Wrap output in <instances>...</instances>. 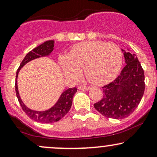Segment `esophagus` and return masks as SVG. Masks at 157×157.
<instances>
[{"label": "esophagus", "mask_w": 157, "mask_h": 157, "mask_svg": "<svg viewBox=\"0 0 157 157\" xmlns=\"http://www.w3.org/2000/svg\"><path fill=\"white\" fill-rule=\"evenodd\" d=\"M77 88H78L79 90H85V91H86V90H89L91 87H90V86H86L80 85V86H79Z\"/></svg>", "instance_id": "34e87169"}]
</instances>
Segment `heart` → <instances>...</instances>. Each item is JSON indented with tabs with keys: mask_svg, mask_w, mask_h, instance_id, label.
<instances>
[{
	"mask_svg": "<svg viewBox=\"0 0 157 157\" xmlns=\"http://www.w3.org/2000/svg\"><path fill=\"white\" fill-rule=\"evenodd\" d=\"M122 63V51L117 45L102 41L80 43L67 56L59 58L61 69L66 76L77 78L83 68L87 78L95 84H105L114 79Z\"/></svg>",
	"mask_w": 157,
	"mask_h": 157,
	"instance_id": "b5f03b06",
	"label": "heart"
}]
</instances>
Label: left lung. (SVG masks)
Here are the masks:
<instances>
[{"mask_svg":"<svg viewBox=\"0 0 157 157\" xmlns=\"http://www.w3.org/2000/svg\"><path fill=\"white\" fill-rule=\"evenodd\" d=\"M123 52L126 65L113 82L104 86L103 97L95 109L108 118L124 119L137 107L145 91V75L137 57Z\"/></svg>","mask_w":157,"mask_h":157,"instance_id":"8db88e82","label":"left lung"}]
</instances>
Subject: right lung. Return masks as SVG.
I'll list each match as a JSON object with an SVG mask.
<instances>
[{"mask_svg": "<svg viewBox=\"0 0 157 157\" xmlns=\"http://www.w3.org/2000/svg\"><path fill=\"white\" fill-rule=\"evenodd\" d=\"M54 46H55V40H47L44 42V44L37 46L32 51L29 52L25 56L24 59L21 62L17 71V73H16L15 92L17 99H18V101L21 105V108H22L23 111L26 113L29 117L36 122H42V123L55 122L59 121L60 119L63 117L71 109V105H72L73 97L75 94L77 92V88H69V89L64 91L61 94L60 98L58 99L55 105L53 107H52L51 109L44 111H37L29 109L21 100V97L19 95L18 89H17V80L20 70L23 66H25L29 61L35 60L36 58L48 56L53 51Z\"/></svg>", "mask_w": 157, "mask_h": 157, "instance_id": "1", "label": "right lung"}]
</instances>
